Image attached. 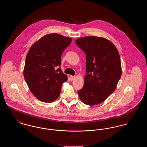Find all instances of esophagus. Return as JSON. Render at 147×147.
<instances>
[{
  "label": "esophagus",
  "mask_w": 147,
  "mask_h": 147,
  "mask_svg": "<svg viewBox=\"0 0 147 147\" xmlns=\"http://www.w3.org/2000/svg\"><path fill=\"white\" fill-rule=\"evenodd\" d=\"M70 79L71 80H73L76 79V76H70Z\"/></svg>",
  "instance_id": "obj_1"
}]
</instances>
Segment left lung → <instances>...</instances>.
Listing matches in <instances>:
<instances>
[{
  "mask_svg": "<svg viewBox=\"0 0 147 147\" xmlns=\"http://www.w3.org/2000/svg\"><path fill=\"white\" fill-rule=\"evenodd\" d=\"M76 43L86 59L84 86L78 91L79 98L86 105H98L115 90L121 77L118 50L110 41L101 37H83Z\"/></svg>",
  "mask_w": 147,
  "mask_h": 147,
  "instance_id": "8db88e82",
  "label": "left lung"
}]
</instances>
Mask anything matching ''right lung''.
Listing matches in <instances>:
<instances>
[{"instance_id": "right-lung-1", "label": "right lung", "mask_w": 147, "mask_h": 147, "mask_svg": "<svg viewBox=\"0 0 147 147\" xmlns=\"http://www.w3.org/2000/svg\"><path fill=\"white\" fill-rule=\"evenodd\" d=\"M71 38L56 33L45 35L31 47L26 57L24 77L38 100L52 102L59 97L62 85L67 81L60 67L61 56Z\"/></svg>"}]
</instances>
